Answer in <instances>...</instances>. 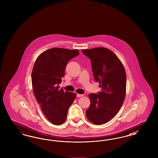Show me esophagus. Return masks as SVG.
<instances>
[{
  "label": "esophagus",
  "mask_w": 158,
  "mask_h": 158,
  "mask_svg": "<svg viewBox=\"0 0 158 158\" xmlns=\"http://www.w3.org/2000/svg\"><path fill=\"white\" fill-rule=\"evenodd\" d=\"M83 96V94H77V97H81Z\"/></svg>",
  "instance_id": "1"
}]
</instances>
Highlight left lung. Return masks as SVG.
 I'll return each instance as SVG.
<instances>
[{"label": "left lung", "instance_id": "left-lung-1", "mask_svg": "<svg viewBox=\"0 0 158 158\" xmlns=\"http://www.w3.org/2000/svg\"><path fill=\"white\" fill-rule=\"evenodd\" d=\"M89 58L93 76L102 89L89 95L90 104L86 111L88 120L101 125L108 122L118 113L126 91V73L118 57L110 50L96 47L82 50Z\"/></svg>", "mask_w": 158, "mask_h": 158}]
</instances>
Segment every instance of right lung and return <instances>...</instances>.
Masks as SVG:
<instances>
[{
    "instance_id": "1",
    "label": "right lung",
    "mask_w": 158,
    "mask_h": 158,
    "mask_svg": "<svg viewBox=\"0 0 158 158\" xmlns=\"http://www.w3.org/2000/svg\"><path fill=\"white\" fill-rule=\"evenodd\" d=\"M77 50L53 48L41 53L35 60L31 75L33 92L47 118L60 125L67 118L68 109L76 97L75 93L59 89L70 60L79 55Z\"/></svg>"
}]
</instances>
